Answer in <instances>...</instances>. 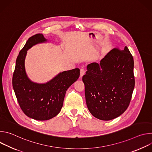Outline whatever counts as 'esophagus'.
<instances>
[{
	"instance_id": "esophagus-1",
	"label": "esophagus",
	"mask_w": 152,
	"mask_h": 152,
	"mask_svg": "<svg viewBox=\"0 0 152 152\" xmlns=\"http://www.w3.org/2000/svg\"><path fill=\"white\" fill-rule=\"evenodd\" d=\"M85 69L83 68H81L80 70V77H82V76L85 74Z\"/></svg>"
}]
</instances>
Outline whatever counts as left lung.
<instances>
[{
  "label": "left lung",
  "mask_w": 152,
  "mask_h": 152,
  "mask_svg": "<svg viewBox=\"0 0 152 152\" xmlns=\"http://www.w3.org/2000/svg\"><path fill=\"white\" fill-rule=\"evenodd\" d=\"M134 59L128 48L112 49L100 61L87 66L82 77L90 113L108 121L121 115L131 102L135 86Z\"/></svg>",
  "instance_id": "8db88e82"
}]
</instances>
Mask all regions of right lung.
Segmentation results:
<instances>
[{"label":"right lung","instance_id":"1","mask_svg":"<svg viewBox=\"0 0 152 152\" xmlns=\"http://www.w3.org/2000/svg\"><path fill=\"white\" fill-rule=\"evenodd\" d=\"M47 41L42 34L31 37L17 58L12 76V86L21 110L28 117L39 121L48 120L61 111L66 91L80 75L78 68L59 73L46 83L32 82L25 67L27 50Z\"/></svg>","mask_w":152,"mask_h":152}]
</instances>
